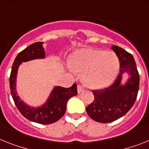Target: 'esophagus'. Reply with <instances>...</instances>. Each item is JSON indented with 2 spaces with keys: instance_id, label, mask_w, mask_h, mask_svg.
<instances>
[{
  "instance_id": "1",
  "label": "esophagus",
  "mask_w": 149,
  "mask_h": 149,
  "mask_svg": "<svg viewBox=\"0 0 149 149\" xmlns=\"http://www.w3.org/2000/svg\"><path fill=\"white\" fill-rule=\"evenodd\" d=\"M84 91V87L82 86H81V85H78L77 86V92H78V93H81V92H82Z\"/></svg>"
}]
</instances>
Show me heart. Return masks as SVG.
<instances>
[{"mask_svg": "<svg viewBox=\"0 0 149 149\" xmlns=\"http://www.w3.org/2000/svg\"><path fill=\"white\" fill-rule=\"evenodd\" d=\"M69 68L82 73V80L91 88L101 89L112 83L120 69V61L112 51L84 47L72 54Z\"/></svg>", "mask_w": 149, "mask_h": 149, "instance_id": "1", "label": "heart"}]
</instances>
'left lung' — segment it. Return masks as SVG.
Segmentation results:
<instances>
[{
	"instance_id": "left-lung-1",
	"label": "left lung",
	"mask_w": 149,
	"mask_h": 149,
	"mask_svg": "<svg viewBox=\"0 0 149 149\" xmlns=\"http://www.w3.org/2000/svg\"><path fill=\"white\" fill-rule=\"evenodd\" d=\"M111 49L119 59V75L108 88L93 90L95 100L86 107V112L92 120L104 123L119 119L131 109L139 87V75L132 54L118 46L113 45ZM126 73L128 78L123 83Z\"/></svg>"
}]
</instances>
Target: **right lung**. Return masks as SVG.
<instances>
[{"label":"right lung","instance_id":"right-lung-1","mask_svg":"<svg viewBox=\"0 0 149 149\" xmlns=\"http://www.w3.org/2000/svg\"><path fill=\"white\" fill-rule=\"evenodd\" d=\"M43 42H36L18 54L11 69L10 88L15 104L26 119L41 124H51L57 122L63 117L67 110L68 100L77 95L76 83L68 88L54 86L46 102L38 107H32L27 104L21 99L17 94L16 84L19 67L22 62L45 58V51L43 47Z\"/></svg>","mask_w":149,"mask_h":149}]
</instances>
